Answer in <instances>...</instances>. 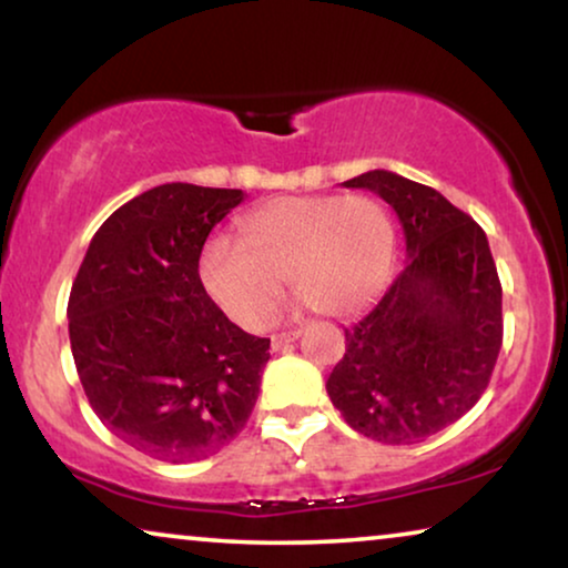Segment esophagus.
I'll return each instance as SVG.
<instances>
[{"label":"esophagus","mask_w":568,"mask_h":568,"mask_svg":"<svg viewBox=\"0 0 568 568\" xmlns=\"http://www.w3.org/2000/svg\"><path fill=\"white\" fill-rule=\"evenodd\" d=\"M297 338H300V331L274 333V336H271V348H274V352H282V348H286V344H292V341Z\"/></svg>","instance_id":"obj_1"}]
</instances>
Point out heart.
Wrapping results in <instances>:
<instances>
[{"instance_id":"heart-1","label":"heart","mask_w":568,"mask_h":568,"mask_svg":"<svg viewBox=\"0 0 568 568\" xmlns=\"http://www.w3.org/2000/svg\"><path fill=\"white\" fill-rule=\"evenodd\" d=\"M395 258V230L367 196H284L247 212L237 240L209 237L199 255L206 297L258 331L274 315L282 276L323 315H352L383 290Z\"/></svg>"}]
</instances>
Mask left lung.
Returning <instances> with one entry per match:
<instances>
[{"label":"left lung","mask_w":568,"mask_h":568,"mask_svg":"<svg viewBox=\"0 0 568 568\" xmlns=\"http://www.w3.org/2000/svg\"><path fill=\"white\" fill-rule=\"evenodd\" d=\"M398 214L406 266L367 317L325 390L346 424L383 445H416L468 414L501 348V284L486 232L439 191L390 170L341 183Z\"/></svg>","instance_id":"obj_1"}]
</instances>
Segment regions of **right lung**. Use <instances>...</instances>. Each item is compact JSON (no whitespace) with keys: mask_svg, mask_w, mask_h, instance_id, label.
<instances>
[{"mask_svg":"<svg viewBox=\"0 0 568 568\" xmlns=\"http://www.w3.org/2000/svg\"><path fill=\"white\" fill-rule=\"evenodd\" d=\"M237 189L165 183L108 216L69 294V341L92 410L162 463L220 453L258 398L268 338L237 328L199 282Z\"/></svg>","mask_w":568,"mask_h":568,"instance_id":"obj_1","label":"right lung"}]
</instances>
